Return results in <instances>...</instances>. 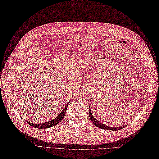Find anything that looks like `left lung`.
Wrapping results in <instances>:
<instances>
[{
	"label": "left lung",
	"instance_id": "obj_1",
	"mask_svg": "<svg viewBox=\"0 0 159 159\" xmlns=\"http://www.w3.org/2000/svg\"><path fill=\"white\" fill-rule=\"evenodd\" d=\"M89 115L90 118V120L92 121V122L98 127L101 128V129H107V130H111V131H118L120 130L121 129H123L126 125H123V126H120V127H111L108 125H105V124L100 122L96 118H94V116L93 115L91 111H90V108L89 107Z\"/></svg>",
	"mask_w": 159,
	"mask_h": 159
}]
</instances>
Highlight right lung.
Here are the masks:
<instances>
[{
	"mask_svg": "<svg viewBox=\"0 0 159 159\" xmlns=\"http://www.w3.org/2000/svg\"><path fill=\"white\" fill-rule=\"evenodd\" d=\"M69 103H68L65 105V106L64 107V109H63V111L61 112H60V114L56 118H55L54 119H53L50 121H48V122H44V123H41V124H34V123H30L29 122H27V121H26V122L29 125H30L34 127L38 128V129H45V128H49V127H51L52 126H54V125L58 124L64 118L65 112L66 111L68 104H69Z\"/></svg>",
	"mask_w": 159,
	"mask_h": 159,
	"instance_id": "1",
	"label": "right lung"
}]
</instances>
